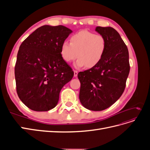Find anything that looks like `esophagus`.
<instances>
[{
    "label": "esophagus",
    "instance_id": "esophagus-1",
    "mask_svg": "<svg viewBox=\"0 0 150 150\" xmlns=\"http://www.w3.org/2000/svg\"><path fill=\"white\" fill-rule=\"evenodd\" d=\"M78 71H74V77L78 76Z\"/></svg>",
    "mask_w": 150,
    "mask_h": 150
}]
</instances>
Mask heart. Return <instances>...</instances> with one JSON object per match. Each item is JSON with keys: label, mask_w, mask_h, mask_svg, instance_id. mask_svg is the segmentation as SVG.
<instances>
[{"label": "heart", "mask_w": 150, "mask_h": 150, "mask_svg": "<svg viewBox=\"0 0 150 150\" xmlns=\"http://www.w3.org/2000/svg\"><path fill=\"white\" fill-rule=\"evenodd\" d=\"M106 49V40L101 34L88 30H81L71 37V43L64 41L61 47V54L66 62L74 61L77 68L86 66H96L101 61Z\"/></svg>", "instance_id": "b5f03b06"}]
</instances>
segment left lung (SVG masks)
I'll use <instances>...</instances> for the list:
<instances>
[{
    "instance_id": "left-lung-1",
    "label": "left lung",
    "mask_w": 150,
    "mask_h": 150,
    "mask_svg": "<svg viewBox=\"0 0 150 150\" xmlns=\"http://www.w3.org/2000/svg\"><path fill=\"white\" fill-rule=\"evenodd\" d=\"M106 40L101 61L92 68L79 72V99L89 110L99 111L112 105L123 93L130 66L128 48L120 34L111 27H96Z\"/></svg>"
}]
</instances>
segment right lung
<instances>
[{
    "label": "right lung",
    "mask_w": 150,
    "mask_h": 150,
    "mask_svg": "<svg viewBox=\"0 0 150 150\" xmlns=\"http://www.w3.org/2000/svg\"><path fill=\"white\" fill-rule=\"evenodd\" d=\"M72 32L63 25H42L20 46L15 66L17 93L30 110L55 108L61 89L73 77L61 54L62 42Z\"/></svg>",
    "instance_id": "obj_1"
}]
</instances>
